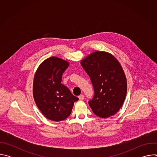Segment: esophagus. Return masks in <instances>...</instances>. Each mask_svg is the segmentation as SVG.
I'll use <instances>...</instances> for the list:
<instances>
[{"label":"esophagus","mask_w":157,"mask_h":157,"mask_svg":"<svg viewBox=\"0 0 157 157\" xmlns=\"http://www.w3.org/2000/svg\"><path fill=\"white\" fill-rule=\"evenodd\" d=\"M79 100H81V101H82V100H83L84 99V95H82V94H81V95H80V96H79Z\"/></svg>","instance_id":"esophagus-1"}]
</instances>
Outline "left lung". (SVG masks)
Masks as SVG:
<instances>
[{
  "mask_svg": "<svg viewBox=\"0 0 157 157\" xmlns=\"http://www.w3.org/2000/svg\"><path fill=\"white\" fill-rule=\"evenodd\" d=\"M90 78L94 94L88 103L95 115L107 118L116 114L127 94V79L118 60L111 54L95 52L81 61Z\"/></svg>",
  "mask_w": 157,
  "mask_h": 157,
  "instance_id": "1",
  "label": "left lung"
}]
</instances>
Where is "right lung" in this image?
Listing matches in <instances>:
<instances>
[{
    "label": "right lung",
    "instance_id": "add662e5",
    "mask_svg": "<svg viewBox=\"0 0 157 157\" xmlns=\"http://www.w3.org/2000/svg\"><path fill=\"white\" fill-rule=\"evenodd\" d=\"M68 61L52 56L43 61L33 79V94L35 102L47 119L61 121L68 118L78 98L62 84L63 73L68 68Z\"/></svg>",
    "mask_w": 157,
    "mask_h": 157
}]
</instances>
